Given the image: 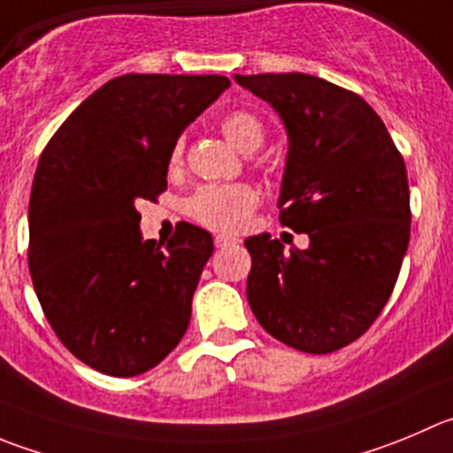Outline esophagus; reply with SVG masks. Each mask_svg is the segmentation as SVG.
Returning <instances> with one entry per match:
<instances>
[{
  "mask_svg": "<svg viewBox=\"0 0 453 453\" xmlns=\"http://www.w3.org/2000/svg\"><path fill=\"white\" fill-rule=\"evenodd\" d=\"M215 247L218 249H224V247H234V244H238V238H231V235H224V234H218L213 238Z\"/></svg>",
  "mask_w": 453,
  "mask_h": 453,
  "instance_id": "34e87169",
  "label": "esophagus"
}]
</instances>
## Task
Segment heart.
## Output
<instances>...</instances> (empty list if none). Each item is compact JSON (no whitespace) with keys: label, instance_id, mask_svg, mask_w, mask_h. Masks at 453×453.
Segmentation results:
<instances>
[{"label":"heart","instance_id":"b5f03b06","mask_svg":"<svg viewBox=\"0 0 453 453\" xmlns=\"http://www.w3.org/2000/svg\"><path fill=\"white\" fill-rule=\"evenodd\" d=\"M219 131L229 144L242 153H253L265 142V127L256 115L247 111H235L222 118ZM180 157H182V144L175 146L171 153V165H178ZM256 202V191L247 184H206L188 197L187 213L209 229L235 231L247 222Z\"/></svg>","mask_w":453,"mask_h":453}]
</instances>
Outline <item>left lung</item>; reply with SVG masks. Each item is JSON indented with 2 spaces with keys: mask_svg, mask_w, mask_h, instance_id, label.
Wrapping results in <instances>:
<instances>
[{
  "mask_svg": "<svg viewBox=\"0 0 453 453\" xmlns=\"http://www.w3.org/2000/svg\"><path fill=\"white\" fill-rule=\"evenodd\" d=\"M287 131L280 222L309 235L284 253L269 234L251 253L247 300L265 331L304 353L365 334L389 300L409 244L403 155L360 95L307 73L235 75Z\"/></svg>",
  "mask_w": 453,
  "mask_h": 453,
  "instance_id": "8db88e82",
  "label": "left lung"
}]
</instances>
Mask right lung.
Wrapping results in <instances>:
<instances>
[{"label":"right lung","instance_id":"1","mask_svg":"<svg viewBox=\"0 0 453 453\" xmlns=\"http://www.w3.org/2000/svg\"><path fill=\"white\" fill-rule=\"evenodd\" d=\"M231 86L224 75L128 73L88 95L37 165L28 204V269L50 326L88 367L149 372L178 347L213 253L184 222L144 240L137 200L166 188L184 128Z\"/></svg>","mask_w":453,"mask_h":453}]
</instances>
